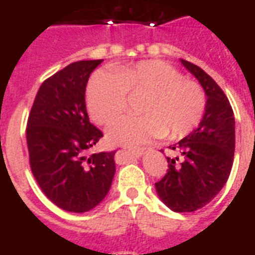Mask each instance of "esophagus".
Masks as SVG:
<instances>
[{
  "instance_id": "obj_1",
  "label": "esophagus",
  "mask_w": 255,
  "mask_h": 255,
  "mask_svg": "<svg viewBox=\"0 0 255 255\" xmlns=\"http://www.w3.org/2000/svg\"><path fill=\"white\" fill-rule=\"evenodd\" d=\"M146 147H140V149H134V150H132V151H130V154L133 155L134 158H141V156H142L143 154H145V151H146Z\"/></svg>"
}]
</instances>
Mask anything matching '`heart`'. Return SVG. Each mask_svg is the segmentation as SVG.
<instances>
[{
    "label": "heart",
    "mask_w": 255,
    "mask_h": 255,
    "mask_svg": "<svg viewBox=\"0 0 255 255\" xmlns=\"http://www.w3.org/2000/svg\"><path fill=\"white\" fill-rule=\"evenodd\" d=\"M145 94L138 112L113 122L106 130L112 145L137 147L168 134L178 138L198 127L204 117L207 97L199 83L183 78L176 68L161 60H142L97 70L88 81L86 103L97 125H108L127 108L128 95Z\"/></svg>",
    "instance_id": "1"
}]
</instances>
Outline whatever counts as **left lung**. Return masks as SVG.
<instances>
[{
  "label": "left lung",
  "mask_w": 255,
  "mask_h": 255,
  "mask_svg": "<svg viewBox=\"0 0 255 255\" xmlns=\"http://www.w3.org/2000/svg\"><path fill=\"white\" fill-rule=\"evenodd\" d=\"M181 63L204 88L207 108L199 127L169 146L181 152V158H167V173L155 189L168 208L187 213L213 200L229 180L235 152V117L216 81L198 65L183 59Z\"/></svg>",
  "instance_id": "obj_1"
}]
</instances>
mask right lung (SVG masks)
Masks as SVG:
<instances>
[{
	"instance_id": "right-lung-1",
	"label": "right lung",
	"mask_w": 255,
	"mask_h": 255,
	"mask_svg": "<svg viewBox=\"0 0 255 255\" xmlns=\"http://www.w3.org/2000/svg\"><path fill=\"white\" fill-rule=\"evenodd\" d=\"M101 61H75L46 79L26 123L29 164L39 189L74 213L100 204L115 173V151L88 154L104 136L90 123L85 99L88 78Z\"/></svg>"
}]
</instances>
